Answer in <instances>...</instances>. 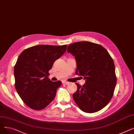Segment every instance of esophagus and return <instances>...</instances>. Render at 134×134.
<instances>
[{"label":"esophagus","instance_id":"esophagus-1","mask_svg":"<svg viewBox=\"0 0 134 134\" xmlns=\"http://www.w3.org/2000/svg\"><path fill=\"white\" fill-rule=\"evenodd\" d=\"M62 83L63 84H66V85H69V82L68 81H62Z\"/></svg>","mask_w":134,"mask_h":134}]
</instances>
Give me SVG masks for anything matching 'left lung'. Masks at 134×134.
Instances as JSON below:
<instances>
[{
  "instance_id": "obj_1",
  "label": "left lung",
  "mask_w": 134,
  "mask_h": 134,
  "mask_svg": "<svg viewBox=\"0 0 134 134\" xmlns=\"http://www.w3.org/2000/svg\"><path fill=\"white\" fill-rule=\"evenodd\" d=\"M67 52L75 57V74L86 80L82 86L75 83L74 100L86 113L102 110L111 99L116 85L113 60L103 46L87 41L69 44Z\"/></svg>"
}]
</instances>
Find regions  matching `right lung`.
Returning a JSON list of instances; mask_svg holds the SVG:
<instances>
[{
  "instance_id": "right-lung-1",
  "label": "right lung",
  "mask_w": 134,
  "mask_h": 134,
  "mask_svg": "<svg viewBox=\"0 0 134 134\" xmlns=\"http://www.w3.org/2000/svg\"><path fill=\"white\" fill-rule=\"evenodd\" d=\"M67 45H38L18 56L14 67L15 88L23 102L32 109H43L54 99L61 81L48 78L54 62L65 53Z\"/></svg>"
}]
</instances>
